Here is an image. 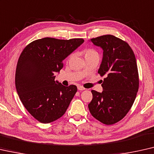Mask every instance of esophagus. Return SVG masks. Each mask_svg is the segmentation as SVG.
I'll return each mask as SVG.
<instances>
[{
	"label": "esophagus",
	"mask_w": 154,
	"mask_h": 154,
	"mask_svg": "<svg viewBox=\"0 0 154 154\" xmlns=\"http://www.w3.org/2000/svg\"><path fill=\"white\" fill-rule=\"evenodd\" d=\"M77 88H78V90L79 91H84V90H85V88H84L83 86H79L77 87Z\"/></svg>",
	"instance_id": "34e87169"
}]
</instances>
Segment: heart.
<instances>
[{
  "mask_svg": "<svg viewBox=\"0 0 154 154\" xmlns=\"http://www.w3.org/2000/svg\"><path fill=\"white\" fill-rule=\"evenodd\" d=\"M93 54H97V52L94 50L93 49H88L86 50L85 51V57H88V56H91V55H93Z\"/></svg>",
  "mask_w": 154,
  "mask_h": 154,
  "instance_id": "1",
  "label": "heart"
}]
</instances>
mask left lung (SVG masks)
Returning a JSON list of instances; mask_svg holds the SVG:
<instances>
[{"label": "left lung", "instance_id": "1", "mask_svg": "<svg viewBox=\"0 0 154 154\" xmlns=\"http://www.w3.org/2000/svg\"><path fill=\"white\" fill-rule=\"evenodd\" d=\"M103 50L98 73L103 91H91L93 100L88 104L91 113L106 125L118 122L134 104L139 88V77L135 54L129 45L113 35L107 34L90 40Z\"/></svg>", "mask_w": 154, "mask_h": 154}]
</instances>
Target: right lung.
Returning a JSON list of instances; mask_svg holds the SVG:
<instances>
[{"instance_id": "add662e5", "label": "right lung", "mask_w": 154, "mask_h": 154, "mask_svg": "<svg viewBox=\"0 0 154 154\" xmlns=\"http://www.w3.org/2000/svg\"><path fill=\"white\" fill-rule=\"evenodd\" d=\"M84 41L83 38L46 37L32 41L20 54L16 70V88L27 111L40 122L47 124L60 118L76 93L75 85L64 86L55 81V73Z\"/></svg>"}]
</instances>
